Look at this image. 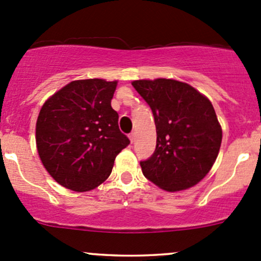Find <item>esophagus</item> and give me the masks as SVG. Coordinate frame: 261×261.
<instances>
[{
	"mask_svg": "<svg viewBox=\"0 0 261 261\" xmlns=\"http://www.w3.org/2000/svg\"><path fill=\"white\" fill-rule=\"evenodd\" d=\"M129 139H130L132 143L136 142V133H130L129 134Z\"/></svg>",
	"mask_w": 261,
	"mask_h": 261,
	"instance_id": "esophagus-1",
	"label": "esophagus"
}]
</instances>
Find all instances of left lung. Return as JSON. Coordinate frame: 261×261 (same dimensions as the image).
Segmentation results:
<instances>
[{
	"label": "left lung",
	"mask_w": 261,
	"mask_h": 261,
	"mask_svg": "<svg viewBox=\"0 0 261 261\" xmlns=\"http://www.w3.org/2000/svg\"><path fill=\"white\" fill-rule=\"evenodd\" d=\"M134 89L153 112L156 148L140 162L144 176L165 191L195 186L210 172L222 143V128L206 96L172 79L136 80Z\"/></svg>",
	"instance_id": "8db88e82"
}]
</instances>
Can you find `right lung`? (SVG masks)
<instances>
[{
    "label": "right lung",
    "mask_w": 261,
    "mask_h": 261,
    "mask_svg": "<svg viewBox=\"0 0 261 261\" xmlns=\"http://www.w3.org/2000/svg\"><path fill=\"white\" fill-rule=\"evenodd\" d=\"M117 81H71L45 101L36 142L44 168L61 186L84 192L111 175L116 156L129 144L111 106Z\"/></svg>",
    "instance_id": "add662e5"
}]
</instances>
